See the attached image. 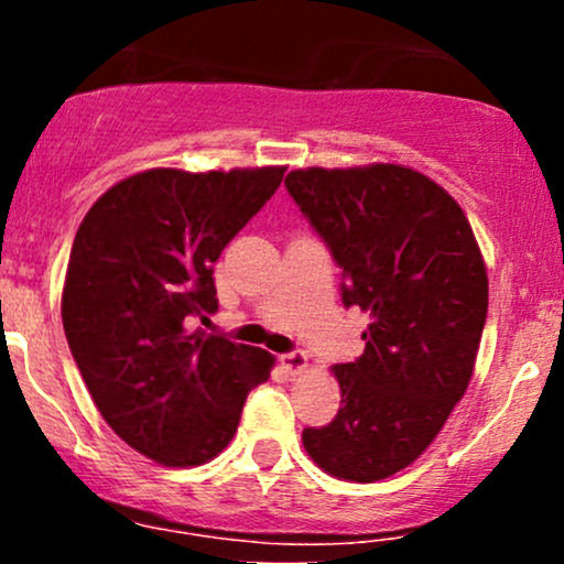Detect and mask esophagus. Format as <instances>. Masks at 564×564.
<instances>
[{
	"instance_id": "esophagus-1",
	"label": "esophagus",
	"mask_w": 564,
	"mask_h": 564,
	"mask_svg": "<svg viewBox=\"0 0 564 564\" xmlns=\"http://www.w3.org/2000/svg\"><path fill=\"white\" fill-rule=\"evenodd\" d=\"M281 364L289 368L291 373H302L307 368V352L304 349H291V352L281 355Z\"/></svg>"
}]
</instances>
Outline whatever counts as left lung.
<instances>
[{
  "label": "left lung",
  "instance_id": "8db88e82",
  "mask_svg": "<svg viewBox=\"0 0 564 564\" xmlns=\"http://www.w3.org/2000/svg\"><path fill=\"white\" fill-rule=\"evenodd\" d=\"M286 191L341 268V302L371 315L366 349L334 366L341 408L302 432L328 475L377 482L430 448L467 392L488 273L462 206L400 164L289 172Z\"/></svg>",
  "mask_w": 564,
  "mask_h": 564
}]
</instances>
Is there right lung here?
Segmentation results:
<instances>
[{"label":"right lung","mask_w":564,"mask_h":564,"mask_svg":"<svg viewBox=\"0 0 564 564\" xmlns=\"http://www.w3.org/2000/svg\"><path fill=\"white\" fill-rule=\"evenodd\" d=\"M286 166L148 170L95 200L76 230L63 328L108 426L164 467H198L236 435L275 358L193 321L217 313L215 264Z\"/></svg>","instance_id":"right-lung-1"}]
</instances>
